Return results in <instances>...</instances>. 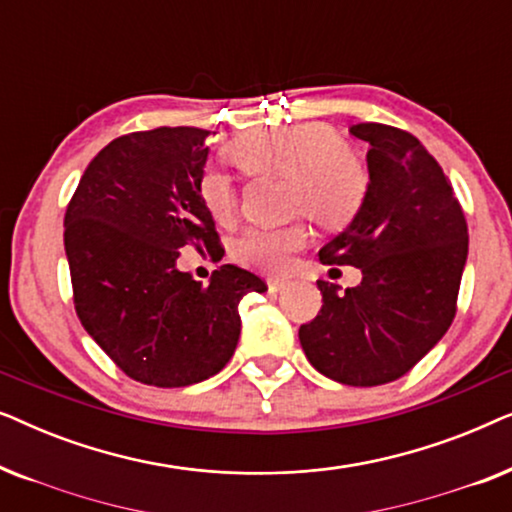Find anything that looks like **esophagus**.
I'll return each instance as SVG.
<instances>
[{"mask_svg": "<svg viewBox=\"0 0 512 512\" xmlns=\"http://www.w3.org/2000/svg\"><path fill=\"white\" fill-rule=\"evenodd\" d=\"M286 286H289V282H284V279H270V282H268V289H270V293H279V291H284Z\"/></svg>", "mask_w": 512, "mask_h": 512, "instance_id": "34e87169", "label": "esophagus"}]
</instances>
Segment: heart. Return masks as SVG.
Returning <instances> with one entry per match:
<instances>
[{"instance_id": "b5f03b06", "label": "heart", "mask_w": 512, "mask_h": 512, "mask_svg": "<svg viewBox=\"0 0 512 512\" xmlns=\"http://www.w3.org/2000/svg\"><path fill=\"white\" fill-rule=\"evenodd\" d=\"M228 156L247 177L286 179V202L319 226L338 230L354 219L368 191L359 156L324 123L279 125L254 130L230 144ZM202 207L216 223L235 221L240 195L228 172L209 165L198 179ZM310 242L305 223L284 228H249L235 242V258L265 272H284L291 256Z\"/></svg>"}]
</instances>
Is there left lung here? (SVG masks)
<instances>
[{
  "mask_svg": "<svg viewBox=\"0 0 512 512\" xmlns=\"http://www.w3.org/2000/svg\"><path fill=\"white\" fill-rule=\"evenodd\" d=\"M349 132L368 144V191L319 261L354 265L361 284L340 293L319 279L324 305L298 338L321 375L377 387L408 373L450 328L468 228L443 167L417 137L382 123Z\"/></svg>",
  "mask_w": 512,
  "mask_h": 512,
  "instance_id": "1",
  "label": "left lung"
}]
</instances>
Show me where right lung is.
Segmentation results:
<instances>
[{
    "label": "right lung",
    "mask_w": 512,
    "mask_h": 512,
    "mask_svg": "<svg viewBox=\"0 0 512 512\" xmlns=\"http://www.w3.org/2000/svg\"><path fill=\"white\" fill-rule=\"evenodd\" d=\"M209 130L156 128L104 146L65 214V251L83 328L125 375L188 387L219 373L240 340V300L268 291L221 265L207 286L177 268L179 249L219 244L202 207Z\"/></svg>",
    "instance_id": "add662e5"
}]
</instances>
